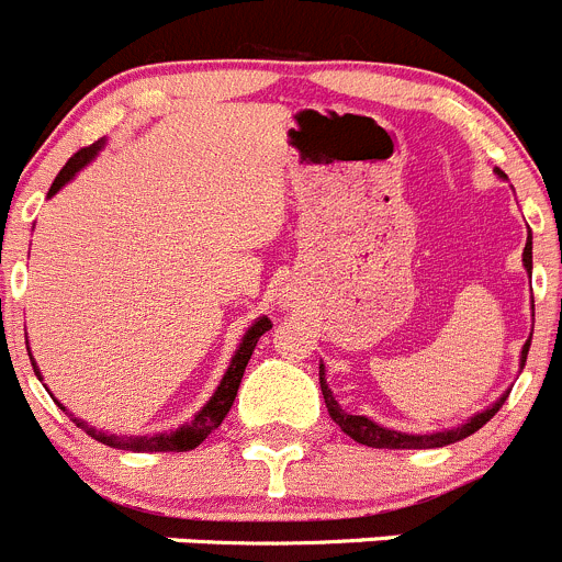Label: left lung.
<instances>
[{
  "instance_id": "8db88e82",
  "label": "left lung",
  "mask_w": 562,
  "mask_h": 562,
  "mask_svg": "<svg viewBox=\"0 0 562 562\" xmlns=\"http://www.w3.org/2000/svg\"><path fill=\"white\" fill-rule=\"evenodd\" d=\"M524 269L532 274V235H529L527 246H524ZM529 340H532V335H529ZM529 340L524 344V349H521V366L527 363ZM318 382H322L324 405H327L333 422L338 424V427L344 429V432L349 435L352 440H358V443H363V447H374V449H435V447H447V443H458V440L469 438V435H474L476 429L485 427V424L491 422L496 413H499V407L505 405L507 396H510V391H507L505 396L496 402V405H491L487 411L476 413L469 424H463V427H458V429H447V432H432V435H405V432H396V429L380 427V424H374L371 418H366V416H349V413L340 411V405L335 402L333 391H329L327 382H324V366H318Z\"/></svg>"
}]
</instances>
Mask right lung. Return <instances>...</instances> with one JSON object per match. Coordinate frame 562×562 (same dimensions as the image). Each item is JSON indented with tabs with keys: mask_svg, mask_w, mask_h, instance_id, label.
Returning <instances> with one entry per match:
<instances>
[{
	"mask_svg": "<svg viewBox=\"0 0 562 562\" xmlns=\"http://www.w3.org/2000/svg\"><path fill=\"white\" fill-rule=\"evenodd\" d=\"M102 144H104V140H97V144H91V146H82V149L77 151V155L66 162V166H63L60 175L55 177V182H52V188H49V196H55V193L60 191V188L66 186V182L71 180V177H75L77 171H80L82 166H86V162L91 160V157L97 155L99 149H102ZM269 329H271V322L266 316L257 318V322L251 324L249 333H246L244 340H240L238 352H235L233 363H229V369H227V374H224L222 385H218V391L213 393V400H210L207 405H204L202 411L193 416V422L186 424V427L175 429V432L149 435V438H146V435H144V438H133V435H130V438H119V435L97 432V429L88 427V424L80 422V418H75L77 427L86 429L91 438H97L99 443H104V447L127 449V452H188V449H196L199 443H202V440L207 438V435L213 432V429H216L218 424L224 422V416L229 413V407H233V402H235V393H238L240 376H244L246 363H249L251 352H255L257 338H260L263 333H269ZM27 352H30V349H27ZM33 369H35V374H38V380H41V371H38V366H35V360H33ZM63 411H66V407H63Z\"/></svg>",
	"mask_w": 562,
	"mask_h": 562,
	"instance_id": "add662e5",
	"label": "right lung"
}]
</instances>
